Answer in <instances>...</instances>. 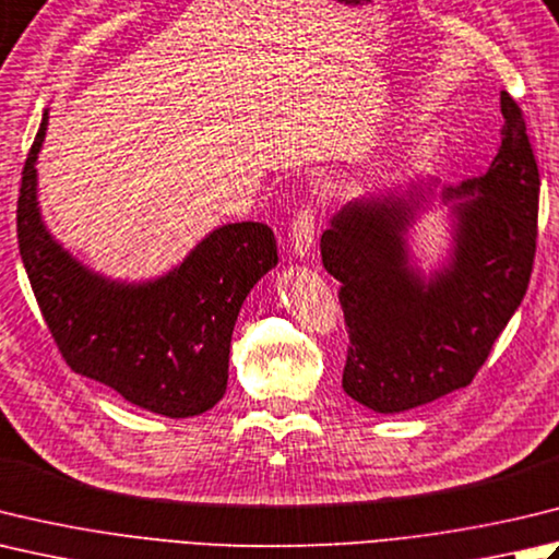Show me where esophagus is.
I'll use <instances>...</instances> for the list:
<instances>
[{
  "mask_svg": "<svg viewBox=\"0 0 559 559\" xmlns=\"http://www.w3.org/2000/svg\"><path fill=\"white\" fill-rule=\"evenodd\" d=\"M314 229H317V221H314L312 207H302L290 225V247L295 251V257L310 254L312 242H314Z\"/></svg>",
  "mask_w": 559,
  "mask_h": 559,
  "instance_id": "1",
  "label": "esophagus"
}]
</instances>
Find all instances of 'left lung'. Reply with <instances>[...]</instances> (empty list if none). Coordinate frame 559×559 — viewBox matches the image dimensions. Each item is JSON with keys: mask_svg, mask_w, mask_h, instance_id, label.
Wrapping results in <instances>:
<instances>
[{"mask_svg": "<svg viewBox=\"0 0 559 559\" xmlns=\"http://www.w3.org/2000/svg\"><path fill=\"white\" fill-rule=\"evenodd\" d=\"M501 142L483 177L457 186L409 179L360 195L322 233V264L342 283L348 326L342 388L378 414L407 412L467 388L526 295L538 237L540 177L526 120L501 92ZM449 207L452 245L429 274L408 229Z\"/></svg>", "mask_w": 559, "mask_h": 559, "instance_id": "obj_1", "label": "left lung"}]
</instances>
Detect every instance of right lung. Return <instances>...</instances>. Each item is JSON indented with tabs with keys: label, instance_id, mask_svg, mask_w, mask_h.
<instances>
[{
	"label": "right lung",
	"instance_id": "1",
	"mask_svg": "<svg viewBox=\"0 0 559 559\" xmlns=\"http://www.w3.org/2000/svg\"><path fill=\"white\" fill-rule=\"evenodd\" d=\"M48 108L21 174L19 251L68 366L169 419L199 417L227 390L229 342L249 290L278 264L264 223L207 233L181 264L147 281L108 278L52 237L38 205Z\"/></svg>",
	"mask_w": 559,
	"mask_h": 559
}]
</instances>
